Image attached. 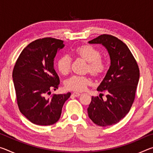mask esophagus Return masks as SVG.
I'll list each match as a JSON object with an SVG mask.
<instances>
[{"label":"esophagus","instance_id":"34e87169","mask_svg":"<svg viewBox=\"0 0 153 153\" xmlns=\"http://www.w3.org/2000/svg\"><path fill=\"white\" fill-rule=\"evenodd\" d=\"M72 95L74 96V97H78L80 96V93H79V92H74V93H72Z\"/></svg>","mask_w":153,"mask_h":153}]
</instances>
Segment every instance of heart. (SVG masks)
Instances as JSON below:
<instances>
[{
    "instance_id": "obj_1",
    "label": "heart",
    "mask_w": 153,
    "mask_h": 153,
    "mask_svg": "<svg viewBox=\"0 0 153 153\" xmlns=\"http://www.w3.org/2000/svg\"><path fill=\"white\" fill-rule=\"evenodd\" d=\"M73 55L87 63L85 73H89L95 79L101 77L106 71L105 62L101 59L100 52L88 45H82L74 50ZM72 60L68 55H63L56 62V68L62 75H67L71 70ZM90 84L88 76H72L65 83L66 89L82 92Z\"/></svg>"
}]
</instances>
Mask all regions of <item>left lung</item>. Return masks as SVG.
<instances>
[{"label": "left lung", "mask_w": 153, "mask_h": 153, "mask_svg": "<svg viewBox=\"0 0 153 153\" xmlns=\"http://www.w3.org/2000/svg\"><path fill=\"white\" fill-rule=\"evenodd\" d=\"M101 44L107 49L111 65L97 90L106 92L92 97L88 108L90 120L98 126L106 127L120 121L128 113L135 98L140 70L136 59L128 46L115 36L102 34L88 42Z\"/></svg>", "instance_id": "left-lung-1"}]
</instances>
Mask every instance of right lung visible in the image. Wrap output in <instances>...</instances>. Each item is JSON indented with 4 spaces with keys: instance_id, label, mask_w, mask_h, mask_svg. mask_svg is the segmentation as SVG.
<instances>
[{
    "instance_id": "obj_1",
    "label": "right lung",
    "mask_w": 153,
    "mask_h": 153,
    "mask_svg": "<svg viewBox=\"0 0 153 153\" xmlns=\"http://www.w3.org/2000/svg\"><path fill=\"white\" fill-rule=\"evenodd\" d=\"M63 41L44 38L30 43L21 53L13 71V79L20 112L31 122L50 126L58 121L65 102L71 93L51 94L58 88L59 77L54 58L64 47Z\"/></svg>"
}]
</instances>
